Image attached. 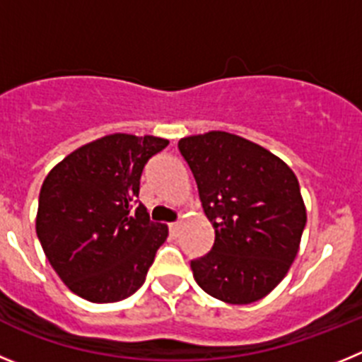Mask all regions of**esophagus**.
<instances>
[{
    "label": "esophagus",
    "mask_w": 362,
    "mask_h": 362,
    "mask_svg": "<svg viewBox=\"0 0 362 362\" xmlns=\"http://www.w3.org/2000/svg\"><path fill=\"white\" fill-rule=\"evenodd\" d=\"M179 228H181V223H179V221H175V223H170V225H168V230H170V233L174 235V238L179 233Z\"/></svg>",
    "instance_id": "obj_1"
}]
</instances>
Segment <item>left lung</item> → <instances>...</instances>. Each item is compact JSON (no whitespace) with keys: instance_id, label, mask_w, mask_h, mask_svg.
Wrapping results in <instances>:
<instances>
[{"instance_id":"left-lung-1","label":"left lung","mask_w":362,"mask_h":362,"mask_svg":"<svg viewBox=\"0 0 362 362\" xmlns=\"http://www.w3.org/2000/svg\"><path fill=\"white\" fill-rule=\"evenodd\" d=\"M177 148L216 230L212 250L190 261L194 279L230 305L263 299L292 267L306 225L296 174L263 146L219 130L183 137Z\"/></svg>"}]
</instances>
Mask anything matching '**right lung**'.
Returning a JSON list of instances; mask_svg holds the SVG:
<instances>
[{
	"label": "right lung",
	"instance_id": "1",
	"mask_svg": "<svg viewBox=\"0 0 362 362\" xmlns=\"http://www.w3.org/2000/svg\"><path fill=\"white\" fill-rule=\"evenodd\" d=\"M161 137L112 134L83 145L45 177L36 233L63 283L90 303L127 299L145 283L168 228L150 221L139 183Z\"/></svg>",
	"mask_w": 362,
	"mask_h": 362
}]
</instances>
